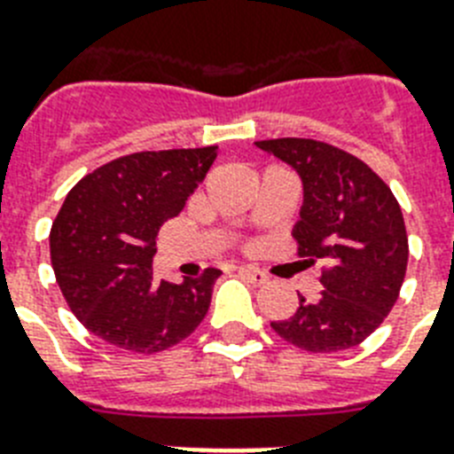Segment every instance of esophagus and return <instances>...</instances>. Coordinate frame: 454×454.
Listing matches in <instances>:
<instances>
[{
  "instance_id": "34e87169",
  "label": "esophagus",
  "mask_w": 454,
  "mask_h": 454,
  "mask_svg": "<svg viewBox=\"0 0 454 454\" xmlns=\"http://www.w3.org/2000/svg\"><path fill=\"white\" fill-rule=\"evenodd\" d=\"M239 271H241V276H246V278H248L253 286H267L269 283L267 273L260 271L257 267H241Z\"/></svg>"
}]
</instances>
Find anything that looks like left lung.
Masks as SVG:
<instances>
[{"mask_svg":"<svg viewBox=\"0 0 454 454\" xmlns=\"http://www.w3.org/2000/svg\"><path fill=\"white\" fill-rule=\"evenodd\" d=\"M301 178L303 204L292 236L299 257L327 260L322 294L276 334L309 353H340L380 327L395 306L408 264V236L395 194L362 160L313 138L254 141Z\"/></svg>","mask_w":454,"mask_h":454,"instance_id":"1","label":"left lung"}]
</instances>
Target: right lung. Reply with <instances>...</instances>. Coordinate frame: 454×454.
Returning a JSON list of instances; mask_svg holds the SVG:
<instances>
[{
    "label": "right lung",
    "mask_w": 454,
    "mask_h": 454,
    "mask_svg": "<svg viewBox=\"0 0 454 454\" xmlns=\"http://www.w3.org/2000/svg\"><path fill=\"white\" fill-rule=\"evenodd\" d=\"M218 157L215 145L118 157L71 187L51 230V262L71 313L106 343L160 353L200 327L220 269L153 278L155 236L183 211Z\"/></svg>",
    "instance_id": "1"
}]
</instances>
